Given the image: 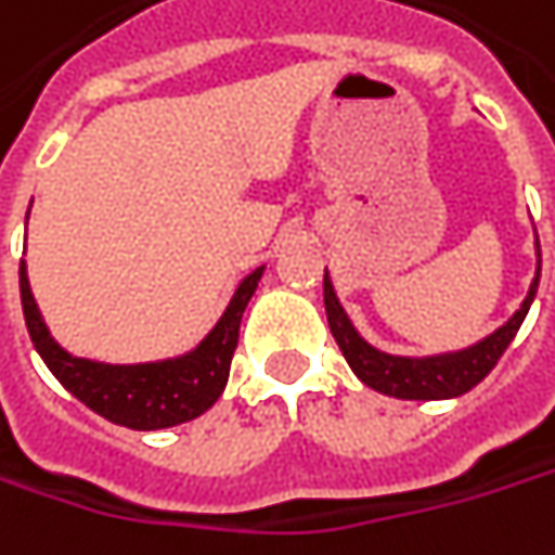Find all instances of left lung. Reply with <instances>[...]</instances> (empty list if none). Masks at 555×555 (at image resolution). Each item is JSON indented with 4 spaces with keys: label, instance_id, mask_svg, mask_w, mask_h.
I'll use <instances>...</instances> for the list:
<instances>
[{
    "label": "left lung",
    "instance_id": "8db88e82",
    "mask_svg": "<svg viewBox=\"0 0 555 555\" xmlns=\"http://www.w3.org/2000/svg\"><path fill=\"white\" fill-rule=\"evenodd\" d=\"M541 284V246H538V274L531 281V291L525 296L521 309L513 319L506 321L500 331H493L481 344L459 352H443V356H428V359H409V356H390L380 352L372 344H365L359 337V331L352 327V321L344 312L334 284L324 271V309H327V324L331 334L337 340V347L349 362V369L362 384H369L377 393L397 397V400H450L468 393L475 384H481L487 374L493 372V365L500 362V356L513 344L521 321L528 315L534 293Z\"/></svg>",
    "mask_w": 555,
    "mask_h": 555
}]
</instances>
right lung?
Masks as SVG:
<instances>
[{"instance_id": "right-lung-1", "label": "right lung", "mask_w": 555, "mask_h": 555, "mask_svg": "<svg viewBox=\"0 0 555 555\" xmlns=\"http://www.w3.org/2000/svg\"><path fill=\"white\" fill-rule=\"evenodd\" d=\"M262 271L264 268H256L249 278H243L231 306L224 309L221 321L208 331V337L199 347L165 362L108 365V362L70 356L68 349H62L52 340L37 309V299L30 293L24 262H21V306H24V321H27L34 347L42 356L46 369L62 380L68 393L121 428L158 430L203 415L224 393L236 337H240V319H243L246 302L259 287Z\"/></svg>"}]
</instances>
